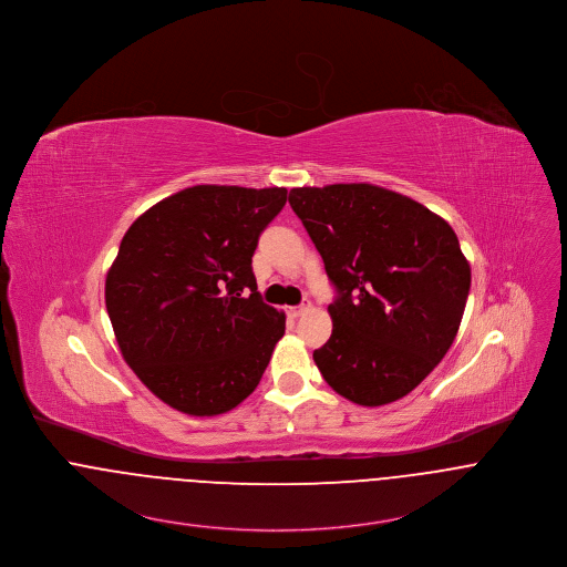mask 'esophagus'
Returning <instances> with one entry per match:
<instances>
[{
    "instance_id": "obj_1",
    "label": "esophagus",
    "mask_w": 567,
    "mask_h": 567,
    "mask_svg": "<svg viewBox=\"0 0 567 567\" xmlns=\"http://www.w3.org/2000/svg\"><path fill=\"white\" fill-rule=\"evenodd\" d=\"M308 309L309 303H303V306H295V308H288V316H290V318H299V316H303Z\"/></svg>"
}]
</instances>
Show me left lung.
<instances>
[{
    "mask_svg": "<svg viewBox=\"0 0 567 567\" xmlns=\"http://www.w3.org/2000/svg\"><path fill=\"white\" fill-rule=\"evenodd\" d=\"M338 297L331 338L313 351L344 399L379 408L408 396L451 349L470 292L453 227L372 184L292 188L288 197Z\"/></svg>",
    "mask_w": 567,
    "mask_h": 567,
    "instance_id": "1",
    "label": "left lung"
}]
</instances>
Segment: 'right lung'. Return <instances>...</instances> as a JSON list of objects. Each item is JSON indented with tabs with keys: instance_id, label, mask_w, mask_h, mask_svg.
<instances>
[{
	"instance_id": "add662e5",
	"label": "right lung",
	"mask_w": 567,
	"mask_h": 567,
	"mask_svg": "<svg viewBox=\"0 0 567 567\" xmlns=\"http://www.w3.org/2000/svg\"><path fill=\"white\" fill-rule=\"evenodd\" d=\"M286 195L193 186L125 231L105 308L123 360L173 410L218 415L258 388L286 313L261 301L251 258Z\"/></svg>"
}]
</instances>
